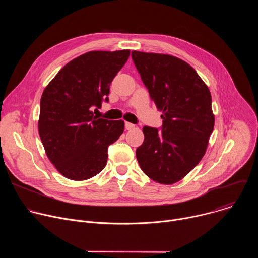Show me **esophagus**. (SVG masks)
<instances>
[{"instance_id": "1", "label": "esophagus", "mask_w": 258, "mask_h": 258, "mask_svg": "<svg viewBox=\"0 0 258 258\" xmlns=\"http://www.w3.org/2000/svg\"><path fill=\"white\" fill-rule=\"evenodd\" d=\"M124 126H125V130H133L135 127V124H133L131 122H125Z\"/></svg>"}]
</instances>
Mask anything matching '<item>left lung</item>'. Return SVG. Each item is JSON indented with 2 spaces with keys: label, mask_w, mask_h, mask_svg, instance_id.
I'll list each match as a JSON object with an SVG mask.
<instances>
[{
  "label": "left lung",
  "mask_w": 258,
  "mask_h": 258,
  "mask_svg": "<svg viewBox=\"0 0 258 258\" xmlns=\"http://www.w3.org/2000/svg\"><path fill=\"white\" fill-rule=\"evenodd\" d=\"M132 58L163 119L161 131L143 127L145 138L136 156L146 175L172 185L206 152L214 126L211 95L196 70L179 58L138 51Z\"/></svg>",
  "instance_id": "left-lung-1"
}]
</instances>
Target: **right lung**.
I'll return each instance as SVG.
<instances>
[{
	"label": "right lung",
	"instance_id": "obj_1",
	"mask_svg": "<svg viewBox=\"0 0 258 258\" xmlns=\"http://www.w3.org/2000/svg\"><path fill=\"white\" fill-rule=\"evenodd\" d=\"M128 56L130 50L88 52L68 62L44 90L39 133L48 158L65 177L97 175L109 145L123 133V120L98 118L92 110L108 102L110 84Z\"/></svg>",
	"mask_w": 258,
	"mask_h": 258
}]
</instances>
